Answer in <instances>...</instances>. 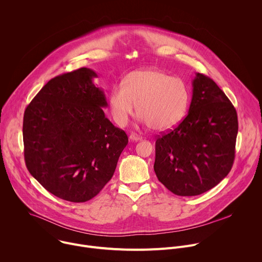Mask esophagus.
<instances>
[{"mask_svg": "<svg viewBox=\"0 0 262 262\" xmlns=\"http://www.w3.org/2000/svg\"><path fill=\"white\" fill-rule=\"evenodd\" d=\"M141 139H142V138H141V137H139V136H138V135H136V134H132V135L129 136V140H130V141H133V142H134V141H135V142L140 141Z\"/></svg>", "mask_w": 262, "mask_h": 262, "instance_id": "obj_1", "label": "esophagus"}]
</instances>
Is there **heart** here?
Returning a JSON list of instances; mask_svg holds the SVG:
<instances>
[{"instance_id":"heart-1","label":"heart","mask_w":262,"mask_h":262,"mask_svg":"<svg viewBox=\"0 0 262 262\" xmlns=\"http://www.w3.org/2000/svg\"><path fill=\"white\" fill-rule=\"evenodd\" d=\"M191 92L177 77L154 68L132 71L122 85H116L108 95L111 115L119 126H125L135 111L149 127L163 132L176 126L185 116Z\"/></svg>"}]
</instances>
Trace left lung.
Returning a JSON list of instances; mask_svg holds the SVG:
<instances>
[{
	"mask_svg": "<svg viewBox=\"0 0 262 262\" xmlns=\"http://www.w3.org/2000/svg\"><path fill=\"white\" fill-rule=\"evenodd\" d=\"M237 130L229 98L210 78L197 73L188 115L156 141L157 177L178 196L209 191L232 168Z\"/></svg>",
	"mask_w": 262,
	"mask_h": 262,
	"instance_id": "left-lung-1",
	"label": "left lung"
}]
</instances>
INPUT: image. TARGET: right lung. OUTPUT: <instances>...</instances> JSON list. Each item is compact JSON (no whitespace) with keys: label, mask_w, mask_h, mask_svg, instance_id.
I'll use <instances>...</instances> for the list:
<instances>
[{"label":"right lung","mask_w":262,"mask_h":262,"mask_svg":"<svg viewBox=\"0 0 262 262\" xmlns=\"http://www.w3.org/2000/svg\"><path fill=\"white\" fill-rule=\"evenodd\" d=\"M90 68L49 81L26 107L24 155L31 175L56 197L86 202L113 176L128 143L104 115L107 105Z\"/></svg>","instance_id":"obj_1"}]
</instances>
